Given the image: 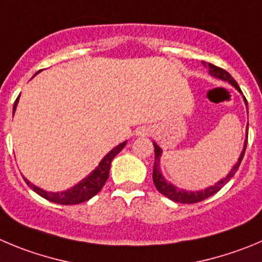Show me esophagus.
<instances>
[{
  "label": "esophagus",
  "instance_id": "esophagus-1",
  "mask_svg": "<svg viewBox=\"0 0 262 262\" xmlns=\"http://www.w3.org/2000/svg\"><path fill=\"white\" fill-rule=\"evenodd\" d=\"M141 134H142V133H141Z\"/></svg>",
  "mask_w": 262,
  "mask_h": 262
}]
</instances>
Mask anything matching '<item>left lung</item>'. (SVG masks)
<instances>
[{"label": "left lung", "instance_id": "obj_1", "mask_svg": "<svg viewBox=\"0 0 262 262\" xmlns=\"http://www.w3.org/2000/svg\"><path fill=\"white\" fill-rule=\"evenodd\" d=\"M203 66L208 68L209 73H211L212 76H214V77H219V79L224 80V81L230 82L233 86H235L236 89L241 92V88H239V85L236 84L235 80L233 79V76L227 72V71H225L224 68H220V67H217V66L212 64V63H205V62H203ZM244 101H246V104H247V99H244ZM247 141H248V130H247V137H246V141H244L243 151H242L241 156H239V159H238V163L234 165V168L231 169V172L229 173L226 177L222 178L221 181H219L216 185H213V186H209L208 189L202 190V191H185V190H181V189H178V187H174L172 183H168L167 181L164 180L163 174L160 173V165H159V163H160V156H161V148L159 147L155 142H154V147H155V163H154L152 180H154V183H155L156 189H158V191L160 192V194H163L164 196L169 198V199L173 200V202L183 203V204H192V203L202 202V200L212 196V195L216 194L217 191H220V190H221L222 187H224L225 185L229 182V181H230V178L234 177V174L236 173V170H238L242 160H243L244 152H246Z\"/></svg>", "mask_w": 262, "mask_h": 262}]
</instances>
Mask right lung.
<instances>
[{
  "mask_svg": "<svg viewBox=\"0 0 262 262\" xmlns=\"http://www.w3.org/2000/svg\"><path fill=\"white\" fill-rule=\"evenodd\" d=\"M18 99L19 97L16 98L15 103H14V108H13V114L15 112L16 104H18ZM126 142L120 143L119 146L114 148V150L110 151L106 156L103 158V160L99 163L97 168L88 176L86 178L81 181L80 183H77L75 187L72 189L67 190V191L63 192H48L41 190L40 187L35 186L33 183L29 182L27 178H24V181L27 182L29 187L35 192H37L40 196L45 198L46 200H50L53 203H57V204H63V205H71V204H80L82 202H86L89 200L90 198L94 196L95 194L101 191L102 187L104 186V183L106 181L108 180L110 176V167H111V161L120 151L123 150L124 146H125Z\"/></svg>",
  "mask_w": 262,
  "mask_h": 262,
  "instance_id": "1",
  "label": "right lung"
}]
</instances>
